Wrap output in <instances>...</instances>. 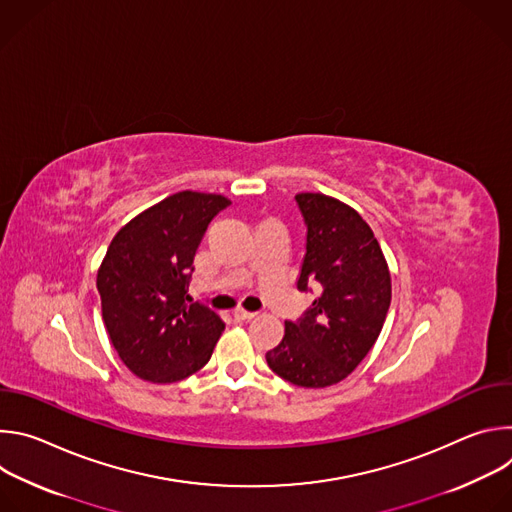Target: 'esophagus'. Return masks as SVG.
<instances>
[{
    "mask_svg": "<svg viewBox=\"0 0 512 512\" xmlns=\"http://www.w3.org/2000/svg\"><path fill=\"white\" fill-rule=\"evenodd\" d=\"M255 316H257L255 312H247V310H235V314H233L235 322H249V320H253Z\"/></svg>",
    "mask_w": 512,
    "mask_h": 512,
    "instance_id": "esophagus-1",
    "label": "esophagus"
}]
</instances>
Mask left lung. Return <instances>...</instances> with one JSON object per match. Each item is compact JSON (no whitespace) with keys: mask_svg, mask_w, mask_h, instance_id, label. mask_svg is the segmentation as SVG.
<instances>
[{"mask_svg":"<svg viewBox=\"0 0 512 512\" xmlns=\"http://www.w3.org/2000/svg\"><path fill=\"white\" fill-rule=\"evenodd\" d=\"M306 223L298 289L320 296L265 354L269 369L306 389L346 379L377 342L391 306V273L371 227L348 204L314 192L296 196Z\"/></svg>","mask_w":512,"mask_h":512,"instance_id":"obj_1","label":"left lung"}]
</instances>
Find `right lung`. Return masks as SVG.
I'll list each match as a JSON object with an SVG mask.
<instances>
[{
	"label": "right lung",
	"mask_w": 512,
	"mask_h": 512,
	"mask_svg": "<svg viewBox=\"0 0 512 512\" xmlns=\"http://www.w3.org/2000/svg\"><path fill=\"white\" fill-rule=\"evenodd\" d=\"M229 204L221 194L176 192L113 237L97 289L111 344L135 377L176 383L210 360L225 322L188 304V283L210 221Z\"/></svg>",
	"instance_id": "add662e5"
}]
</instances>
